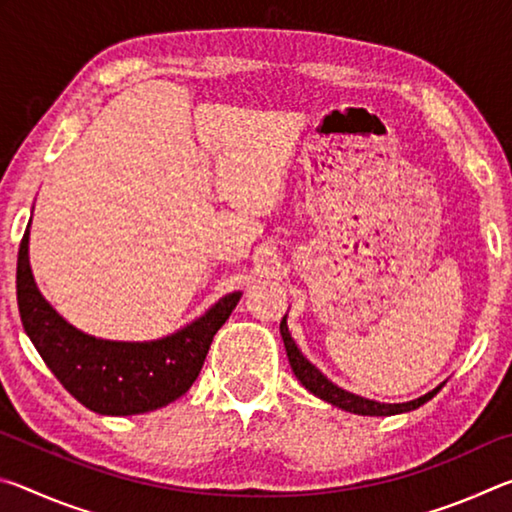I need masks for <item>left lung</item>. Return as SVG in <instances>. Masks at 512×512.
Segmentation results:
<instances>
[{
  "label": "left lung",
  "mask_w": 512,
  "mask_h": 512,
  "mask_svg": "<svg viewBox=\"0 0 512 512\" xmlns=\"http://www.w3.org/2000/svg\"><path fill=\"white\" fill-rule=\"evenodd\" d=\"M280 334H282V341H284V348H287L289 354V363H291V370L296 372V377L302 386L307 388L309 393H314L320 400H325L329 404L339 406L343 411H350V413H359V415H395V413H404V411H413L422 406L424 402H429L433 395H436L443 384L438 388H433L431 393L418 397V400L413 402H404V404H381V402H372L366 400V397H359V395H352L348 391H343L336 384H332L323 372H320L316 366H311V363L302 357V352L298 350L296 341L291 339L289 334V327H287V316L282 318L280 323Z\"/></svg>",
  "instance_id": "left-lung-1"
}]
</instances>
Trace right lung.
Segmentation results:
<instances>
[{"instance_id":"obj_1","label":"right lung","mask_w":512,"mask_h":512,"mask_svg":"<svg viewBox=\"0 0 512 512\" xmlns=\"http://www.w3.org/2000/svg\"><path fill=\"white\" fill-rule=\"evenodd\" d=\"M239 298V291L221 298L205 316L167 339L103 341L74 329L40 296L29 266V228L17 253V307L24 332L60 384L101 415L155 411L185 395Z\"/></svg>"}]
</instances>
